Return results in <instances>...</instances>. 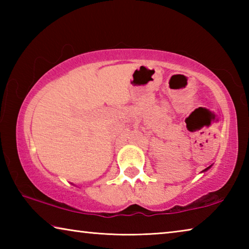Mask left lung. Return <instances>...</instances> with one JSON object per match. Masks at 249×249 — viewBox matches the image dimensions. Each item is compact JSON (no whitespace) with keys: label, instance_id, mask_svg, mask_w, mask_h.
I'll use <instances>...</instances> for the list:
<instances>
[{"label":"left lung","instance_id":"8db88e82","mask_svg":"<svg viewBox=\"0 0 249 249\" xmlns=\"http://www.w3.org/2000/svg\"><path fill=\"white\" fill-rule=\"evenodd\" d=\"M208 169H209V168H206V169H205V170H208Z\"/></svg>","mask_w":249,"mask_h":249}]
</instances>
